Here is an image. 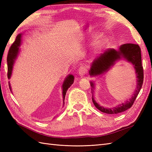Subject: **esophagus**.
<instances>
[{
	"mask_svg": "<svg viewBox=\"0 0 152 152\" xmlns=\"http://www.w3.org/2000/svg\"><path fill=\"white\" fill-rule=\"evenodd\" d=\"M87 70H88V69H87L86 65H82L78 70L79 75L82 77H83L87 74Z\"/></svg>",
	"mask_w": 152,
	"mask_h": 152,
	"instance_id": "1",
	"label": "esophagus"
}]
</instances>
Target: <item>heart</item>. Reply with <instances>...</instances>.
Masks as SVG:
<instances>
[{
    "label": "heart",
    "mask_w": 152,
    "mask_h": 152,
    "mask_svg": "<svg viewBox=\"0 0 152 152\" xmlns=\"http://www.w3.org/2000/svg\"><path fill=\"white\" fill-rule=\"evenodd\" d=\"M106 42V39L104 37H101L98 38L97 40L95 41V51H98L101 50L102 48L104 46V45Z\"/></svg>",
    "instance_id": "obj_1"
}]
</instances>
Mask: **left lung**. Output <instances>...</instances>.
<instances>
[{
    "mask_svg": "<svg viewBox=\"0 0 152 152\" xmlns=\"http://www.w3.org/2000/svg\"><path fill=\"white\" fill-rule=\"evenodd\" d=\"M124 58L128 62H130L134 65V69L136 70L137 76V85L134 93L131 96L129 101L122 103L116 107L112 108H106L103 106H100L92 98V101L95 107L102 112L109 114H117L119 113L125 112L133 106L135 99L139 93L142 88L144 80V70L142 64L141 59V50L138 44H123L119 48V51H115L114 49L108 50L106 51L104 53H102L99 57L96 58L92 63L91 69L89 70V74L91 76H96L106 72L109 68L114 64L115 61ZM91 86L94 88V84L91 82ZM92 93L93 89H92Z\"/></svg>",
    "mask_w": 152,
    "mask_h": 152,
    "instance_id": "left-lung-1",
    "label": "left lung"
}]
</instances>
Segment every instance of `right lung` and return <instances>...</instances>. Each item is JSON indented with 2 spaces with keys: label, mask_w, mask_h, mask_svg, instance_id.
Listing matches in <instances>:
<instances>
[{
  "label": "right lung",
  "mask_w": 152,
  "mask_h": 152,
  "mask_svg": "<svg viewBox=\"0 0 152 152\" xmlns=\"http://www.w3.org/2000/svg\"><path fill=\"white\" fill-rule=\"evenodd\" d=\"M21 34H19L17 37H16L15 40L14 42L12 44V46L10 48V50L8 51V56H7V63H8V78L10 79L12 75L13 65H14V63L15 59L17 57L18 52H19V48L21 44ZM74 76L72 75H69L64 81L63 84V101L65 97L67 89H69L71 85L74 83ZM9 88L11 91V87L9 84Z\"/></svg>",
  "instance_id": "1"
}]
</instances>
